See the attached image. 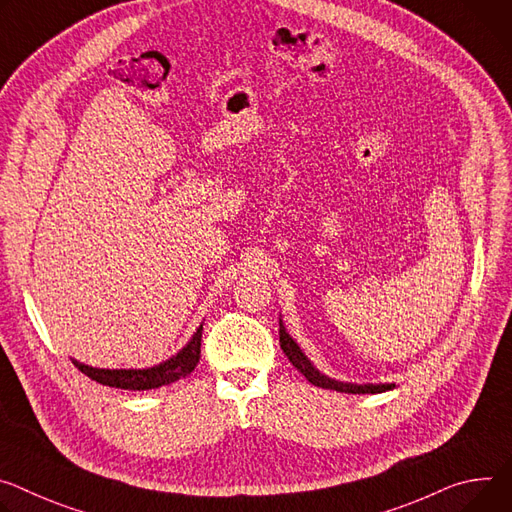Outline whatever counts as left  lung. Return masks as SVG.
<instances>
[{"mask_svg": "<svg viewBox=\"0 0 512 512\" xmlns=\"http://www.w3.org/2000/svg\"><path fill=\"white\" fill-rule=\"evenodd\" d=\"M280 345L284 349V353L288 355L290 363L300 371V374L314 386L318 388H329V390H337V392H345V394H380V392H386V390H392L396 388L394 384H365V386H359V384H343V382H335L327 376H322L318 369H314V365L308 361V357L300 351V347L294 343V339L286 333L284 324L280 320Z\"/></svg>", "mask_w": 512, "mask_h": 512, "instance_id": "1", "label": "left lung"}]
</instances>
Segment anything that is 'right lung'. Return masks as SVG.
<instances>
[{"instance_id": "add662e5", "label": "right lung", "mask_w": 512, "mask_h": 512, "mask_svg": "<svg viewBox=\"0 0 512 512\" xmlns=\"http://www.w3.org/2000/svg\"><path fill=\"white\" fill-rule=\"evenodd\" d=\"M200 345H202V327L177 355L149 369H98V367L83 365L79 361H73V363L87 378L96 380L98 384H104L110 388H122V390H153L190 376L196 369V365L200 363Z\"/></svg>"}]
</instances>
